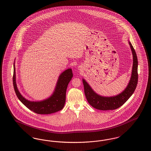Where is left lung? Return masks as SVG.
Instances as JSON below:
<instances>
[{"instance_id": "1", "label": "left lung", "mask_w": 151, "mask_h": 151, "mask_svg": "<svg viewBox=\"0 0 151 151\" xmlns=\"http://www.w3.org/2000/svg\"><path fill=\"white\" fill-rule=\"evenodd\" d=\"M129 42L133 55V65L129 83L122 93L112 97L101 96L94 92L86 81L84 79H83L84 93L86 100L88 103L94 108L101 110H115L122 106L134 93L137 88L138 81V62L136 52L132 44L129 41Z\"/></svg>"}]
</instances>
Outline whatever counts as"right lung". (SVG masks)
<instances>
[{
  "mask_svg": "<svg viewBox=\"0 0 151 151\" xmlns=\"http://www.w3.org/2000/svg\"><path fill=\"white\" fill-rule=\"evenodd\" d=\"M72 77L71 68L65 70L59 76L55 91L49 98L41 101H30L25 99L17 89L14 63L13 85L16 96L27 108L38 114H49L57 112L63 108L65 102L66 90Z\"/></svg>",
  "mask_w": 151,
  "mask_h": 151,
  "instance_id": "1",
  "label": "right lung"
}]
</instances>
